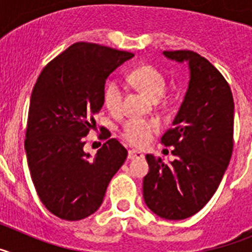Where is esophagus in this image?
I'll use <instances>...</instances> for the list:
<instances>
[{
  "instance_id": "obj_1",
  "label": "esophagus",
  "mask_w": 252,
  "mask_h": 252,
  "mask_svg": "<svg viewBox=\"0 0 252 252\" xmlns=\"http://www.w3.org/2000/svg\"><path fill=\"white\" fill-rule=\"evenodd\" d=\"M140 158H144V154L140 153V151H137V150H130V151H128V159H130V160L140 159Z\"/></svg>"
}]
</instances>
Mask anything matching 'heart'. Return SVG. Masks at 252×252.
<instances>
[{
  "label": "heart",
  "instance_id": "heart-1",
  "mask_svg": "<svg viewBox=\"0 0 252 252\" xmlns=\"http://www.w3.org/2000/svg\"><path fill=\"white\" fill-rule=\"evenodd\" d=\"M128 81L148 94L150 98L158 99L166 90V78L164 73L153 64H141L128 73ZM125 88L117 79L107 82L103 90V103L110 112L119 115L124 106ZM159 124L154 120L128 119L121 127V135L128 144L144 146L151 140L154 133L159 131Z\"/></svg>",
  "mask_w": 252,
  "mask_h": 252
}]
</instances>
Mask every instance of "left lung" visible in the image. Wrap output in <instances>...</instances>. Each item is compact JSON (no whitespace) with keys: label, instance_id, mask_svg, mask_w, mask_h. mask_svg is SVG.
Masks as SVG:
<instances>
[{"label":"left lung","instance_id":"8db88e82","mask_svg":"<svg viewBox=\"0 0 252 252\" xmlns=\"http://www.w3.org/2000/svg\"><path fill=\"white\" fill-rule=\"evenodd\" d=\"M166 58L187 62L188 90L179 111L161 137L174 146V161L146 155L149 173L142 194L146 206L165 220H184L199 212L221 183L233 149V97L223 75L192 50L164 51Z\"/></svg>","mask_w":252,"mask_h":252}]
</instances>
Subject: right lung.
<instances>
[{
	"instance_id": "obj_1",
	"label": "right lung",
	"mask_w": 252,
	"mask_h": 252,
	"mask_svg": "<svg viewBox=\"0 0 252 252\" xmlns=\"http://www.w3.org/2000/svg\"><path fill=\"white\" fill-rule=\"evenodd\" d=\"M132 57L75 43L49 62L35 83L26 126L28 165L40 201L62 220L79 221L94 213L127 158L116 139L107 140L94 159L83 148L103 106L107 77Z\"/></svg>"
}]
</instances>
